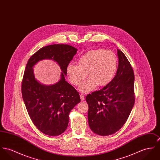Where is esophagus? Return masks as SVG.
<instances>
[{
    "instance_id": "obj_1",
    "label": "esophagus",
    "mask_w": 160,
    "mask_h": 160,
    "mask_svg": "<svg viewBox=\"0 0 160 160\" xmlns=\"http://www.w3.org/2000/svg\"><path fill=\"white\" fill-rule=\"evenodd\" d=\"M80 99H81L82 101H83V100H85V96H84L83 94H80Z\"/></svg>"
}]
</instances>
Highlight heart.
<instances>
[{"mask_svg":"<svg viewBox=\"0 0 160 160\" xmlns=\"http://www.w3.org/2000/svg\"><path fill=\"white\" fill-rule=\"evenodd\" d=\"M118 69V58L110 50H91L83 54L78 60V64L69 63L66 73L70 82L79 87L82 92H88L96 86L108 85L114 78Z\"/></svg>","mask_w":160,"mask_h":160,"instance_id":"b5f03b06","label":"heart"}]
</instances>
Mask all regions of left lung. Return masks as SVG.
Here are the masks:
<instances>
[{
    "label": "left lung",
    "instance_id": "8db88e82",
    "mask_svg": "<svg viewBox=\"0 0 160 160\" xmlns=\"http://www.w3.org/2000/svg\"><path fill=\"white\" fill-rule=\"evenodd\" d=\"M117 72L102 89L86 96L88 123L97 135H110L126 122L135 104V75L132 67L121 50Z\"/></svg>",
    "mask_w": 160,
    "mask_h": 160
}]
</instances>
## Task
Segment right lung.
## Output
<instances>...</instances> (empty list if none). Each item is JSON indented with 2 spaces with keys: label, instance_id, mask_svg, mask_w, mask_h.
Masks as SVG:
<instances>
[{
  "label": "right lung",
  "instance_id": "right-lung-1",
  "mask_svg": "<svg viewBox=\"0 0 160 160\" xmlns=\"http://www.w3.org/2000/svg\"><path fill=\"white\" fill-rule=\"evenodd\" d=\"M77 49L68 44H53L38 50L27 62L22 82V96L33 123L45 135L58 136L67 128L69 114L80 102L79 93L65 80L66 67ZM44 59L57 62L62 69L61 78L49 86L40 84L32 67Z\"/></svg>",
  "mask_w": 160,
  "mask_h": 160
}]
</instances>
